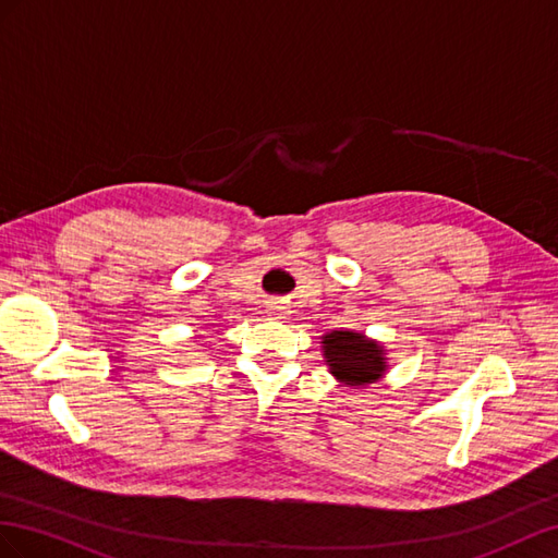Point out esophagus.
Here are the masks:
<instances>
[{"label": "esophagus", "mask_w": 558, "mask_h": 558, "mask_svg": "<svg viewBox=\"0 0 558 558\" xmlns=\"http://www.w3.org/2000/svg\"><path fill=\"white\" fill-rule=\"evenodd\" d=\"M268 311H270V313H282L284 308L278 304V301H274V304H268Z\"/></svg>", "instance_id": "esophagus-1"}]
</instances>
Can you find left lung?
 Returning a JSON list of instances; mask_svg holds the SVG:
<instances>
[{"label":"left lung","mask_w":558,"mask_h":558,"mask_svg":"<svg viewBox=\"0 0 558 558\" xmlns=\"http://www.w3.org/2000/svg\"><path fill=\"white\" fill-rule=\"evenodd\" d=\"M323 355L331 376L345 386L376 384L388 369L386 350L357 331H329L323 337Z\"/></svg>","instance_id":"1"}]
</instances>
